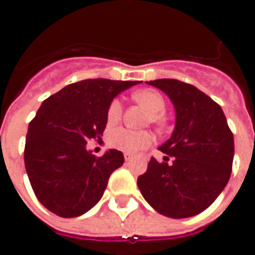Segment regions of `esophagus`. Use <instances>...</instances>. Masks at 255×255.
<instances>
[{
    "label": "esophagus",
    "instance_id": "1",
    "mask_svg": "<svg viewBox=\"0 0 255 255\" xmlns=\"http://www.w3.org/2000/svg\"><path fill=\"white\" fill-rule=\"evenodd\" d=\"M124 158H126V161H129V160H132V154L131 153H124Z\"/></svg>",
    "mask_w": 255,
    "mask_h": 255
}]
</instances>
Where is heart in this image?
I'll list each match as a JSON object with an SVG mask.
<instances>
[{"label":"heart","mask_w":255,"mask_h":255,"mask_svg":"<svg viewBox=\"0 0 255 255\" xmlns=\"http://www.w3.org/2000/svg\"><path fill=\"white\" fill-rule=\"evenodd\" d=\"M133 100L144 105L150 112V122L160 124L162 122V113L165 112V98L160 91L153 89H143L133 93ZM123 102L119 98L111 101L106 109V120L109 126H113L122 120ZM109 143L112 147L127 151L136 153L140 150L147 149L153 143V136L147 131H132L128 128H117L109 135Z\"/></svg>","instance_id":"obj_1"}]
</instances>
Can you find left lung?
Masks as SVG:
<instances>
[{
    "instance_id": "left-lung-1",
    "label": "left lung",
    "mask_w": 255,
    "mask_h": 255,
    "mask_svg": "<svg viewBox=\"0 0 255 255\" xmlns=\"http://www.w3.org/2000/svg\"><path fill=\"white\" fill-rule=\"evenodd\" d=\"M147 83L171 98L176 126L160 147L166 162L151 157L147 171L138 177V187L158 213L191 217L208 209L230 180L234 135L221 106L192 84L176 79Z\"/></svg>"
}]
</instances>
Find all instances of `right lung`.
Here are the masks:
<instances>
[{"label": "right lung", "mask_w": 255, "mask_h": 255, "mask_svg": "<svg viewBox=\"0 0 255 255\" xmlns=\"http://www.w3.org/2000/svg\"><path fill=\"white\" fill-rule=\"evenodd\" d=\"M136 83L86 79L43 101L28 126L24 164L31 187L47 210L76 217L100 201L124 155L112 149L97 157L86 144L101 140L111 101Z\"/></svg>", "instance_id": "add662e5"}]
</instances>
